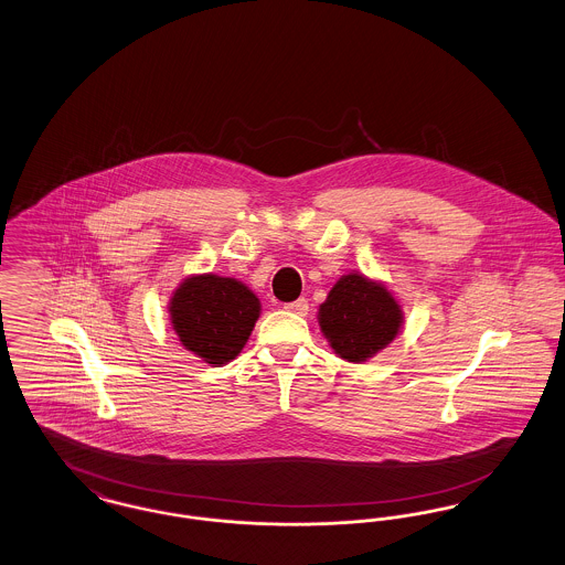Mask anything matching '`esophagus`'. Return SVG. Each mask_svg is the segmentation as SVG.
<instances>
[{
    "label": "esophagus",
    "instance_id": "1",
    "mask_svg": "<svg viewBox=\"0 0 565 565\" xmlns=\"http://www.w3.org/2000/svg\"><path fill=\"white\" fill-rule=\"evenodd\" d=\"M284 309L292 311L296 316H307V311H309V302H307V298H298V300H292V302H286V305H284Z\"/></svg>",
    "mask_w": 565,
    "mask_h": 565
}]
</instances>
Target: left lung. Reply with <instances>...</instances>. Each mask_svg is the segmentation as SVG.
<instances>
[{"instance_id":"1","label":"left lung","mask_w":565,"mask_h":565,"mask_svg":"<svg viewBox=\"0 0 565 565\" xmlns=\"http://www.w3.org/2000/svg\"><path fill=\"white\" fill-rule=\"evenodd\" d=\"M401 305L381 284L358 273L341 277L320 305V326L330 348L348 362H364L394 341Z\"/></svg>"}]
</instances>
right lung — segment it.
<instances>
[{"mask_svg": "<svg viewBox=\"0 0 565 565\" xmlns=\"http://www.w3.org/2000/svg\"><path fill=\"white\" fill-rule=\"evenodd\" d=\"M169 313L182 345L207 364L222 366L243 350L260 302L237 279L196 275L175 290Z\"/></svg>", "mask_w": 565, "mask_h": 565, "instance_id": "right-lung-1", "label": "right lung"}]
</instances>
